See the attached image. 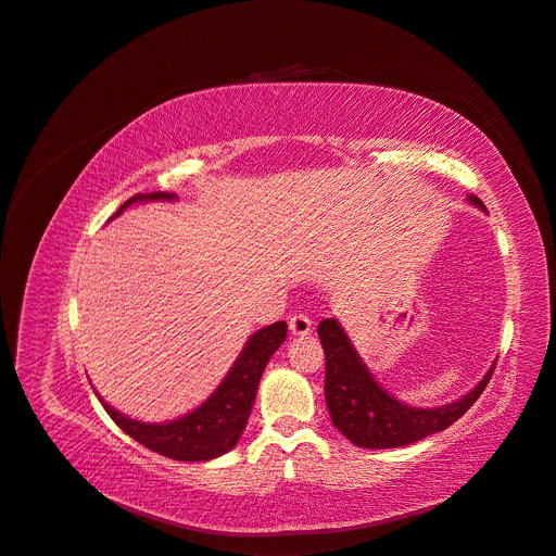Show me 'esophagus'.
I'll use <instances>...</instances> for the list:
<instances>
[{
  "label": "esophagus",
  "instance_id": "1",
  "mask_svg": "<svg viewBox=\"0 0 556 556\" xmlns=\"http://www.w3.org/2000/svg\"><path fill=\"white\" fill-rule=\"evenodd\" d=\"M288 327L293 336H308L313 329V323L306 313H293L288 319Z\"/></svg>",
  "mask_w": 556,
  "mask_h": 556
}]
</instances>
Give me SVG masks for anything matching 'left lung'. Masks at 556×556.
<instances>
[{"mask_svg":"<svg viewBox=\"0 0 556 556\" xmlns=\"http://www.w3.org/2000/svg\"><path fill=\"white\" fill-rule=\"evenodd\" d=\"M471 202L484 210L478 198H471ZM317 336L327 358L325 396L331 421L349 442L361 448H399L448 428L480 399L495 369L493 365L464 399L424 410L399 403L374 381L336 319H323Z\"/></svg>","mask_w":556,"mask_h":556,"instance_id":"left-lung-1","label":"left lung"}]
</instances>
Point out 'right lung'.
Wrapping results in <instances>:
<instances>
[{"instance_id":"obj_1","label":"right lung","mask_w":556,"mask_h":556,"mask_svg":"<svg viewBox=\"0 0 556 556\" xmlns=\"http://www.w3.org/2000/svg\"><path fill=\"white\" fill-rule=\"evenodd\" d=\"M173 198L175 195L166 191H153L146 195L137 193L128 198L114 216H119L128 204L137 200H173ZM286 331H288L286 323H275L250 336L239 361L233 363V367L229 369L227 378L218 386V390L200 407H195L191 415L182 419H175L168 424H143L116 413L108 403H103V407L116 426L149 451H155L164 457L180 459V462L214 459L231 451L233 444L239 442V437L243 434V428L248 424L252 403L256 396L261 374L266 369L270 356L279 349V344L286 340Z\"/></svg>"}]
</instances>
